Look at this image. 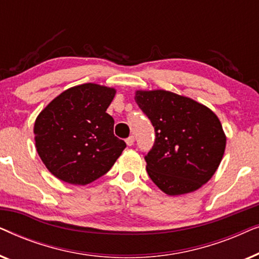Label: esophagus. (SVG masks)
<instances>
[{
  "label": "esophagus",
  "instance_id": "obj_1",
  "mask_svg": "<svg viewBox=\"0 0 259 259\" xmlns=\"http://www.w3.org/2000/svg\"><path fill=\"white\" fill-rule=\"evenodd\" d=\"M126 144L128 145V146H132V145L134 144V137L133 136H130L128 138L126 139Z\"/></svg>",
  "mask_w": 259,
  "mask_h": 259
}]
</instances>
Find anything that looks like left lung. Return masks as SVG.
<instances>
[{"mask_svg":"<svg viewBox=\"0 0 259 259\" xmlns=\"http://www.w3.org/2000/svg\"><path fill=\"white\" fill-rule=\"evenodd\" d=\"M136 101L154 127V145L145 155L152 182L168 196L206 184L225 151L218 116L192 99L164 90L137 91Z\"/></svg>","mask_w":259,"mask_h":259,"instance_id":"8db88e82","label":"left lung"}]
</instances>
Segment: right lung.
<instances>
[{
  "instance_id": "obj_1",
  "label": "right lung",
  "mask_w": 259,
  "mask_h": 259,
  "mask_svg": "<svg viewBox=\"0 0 259 259\" xmlns=\"http://www.w3.org/2000/svg\"><path fill=\"white\" fill-rule=\"evenodd\" d=\"M114 95V88L83 83L62 92L37 115L35 146L53 176L86 185L114 165L126 147L106 113Z\"/></svg>"
}]
</instances>
